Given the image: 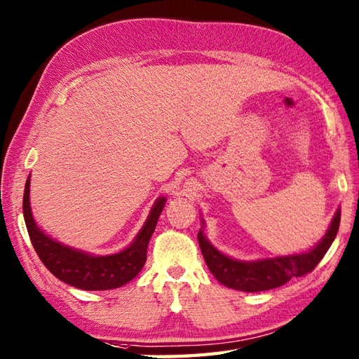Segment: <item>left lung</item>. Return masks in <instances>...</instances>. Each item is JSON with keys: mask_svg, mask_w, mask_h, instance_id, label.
I'll list each match as a JSON object with an SVG mask.
<instances>
[{"mask_svg": "<svg viewBox=\"0 0 359 359\" xmlns=\"http://www.w3.org/2000/svg\"><path fill=\"white\" fill-rule=\"evenodd\" d=\"M339 219L341 210L338 209L330 222L327 233L320 244H316V247L306 253L289 255V257L269 258L253 262L236 261L215 249L205 240L203 230L198 233V243H200L207 267L221 284L235 290L262 292L276 289L289 283L294 276H304L312 272L335 240L339 229Z\"/></svg>", "mask_w": 359, "mask_h": 359, "instance_id": "8db88e82", "label": "left lung"}]
</instances>
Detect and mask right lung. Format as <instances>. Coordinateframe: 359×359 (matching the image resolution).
<instances>
[{"label":"right lung","mask_w":359,"mask_h":359,"mask_svg":"<svg viewBox=\"0 0 359 359\" xmlns=\"http://www.w3.org/2000/svg\"><path fill=\"white\" fill-rule=\"evenodd\" d=\"M29 186L30 177L27 178L22 196V213L30 241L43 264L60 281L83 290H110L121 287L140 273L147 259V245L155 232L165 198H159L155 203L144 227L126 250L107 257H93L62 245L41 232L32 217Z\"/></svg>","instance_id":"obj_1"}]
</instances>
